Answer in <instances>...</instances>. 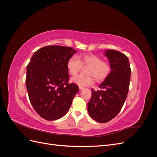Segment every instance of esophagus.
Returning a JSON list of instances; mask_svg holds the SVG:
<instances>
[{"label": "esophagus", "mask_w": 157, "mask_h": 157, "mask_svg": "<svg viewBox=\"0 0 157 157\" xmlns=\"http://www.w3.org/2000/svg\"><path fill=\"white\" fill-rule=\"evenodd\" d=\"M83 88H84V87H83V86H79V90H82Z\"/></svg>", "instance_id": "34e87169"}]
</instances>
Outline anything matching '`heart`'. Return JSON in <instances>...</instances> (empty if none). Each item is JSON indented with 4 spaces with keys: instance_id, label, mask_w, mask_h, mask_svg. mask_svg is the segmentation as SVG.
Masks as SVG:
<instances>
[{
    "instance_id": "1",
    "label": "heart",
    "mask_w": 157,
    "mask_h": 157,
    "mask_svg": "<svg viewBox=\"0 0 157 157\" xmlns=\"http://www.w3.org/2000/svg\"><path fill=\"white\" fill-rule=\"evenodd\" d=\"M82 65L88 66L86 73L88 75H78L71 78V82L79 86H86L94 82V78L97 81H101L106 78L111 73V66L108 61L94 54H84L79 57L73 56L68 59L67 68L69 73L75 76L82 67Z\"/></svg>"
}]
</instances>
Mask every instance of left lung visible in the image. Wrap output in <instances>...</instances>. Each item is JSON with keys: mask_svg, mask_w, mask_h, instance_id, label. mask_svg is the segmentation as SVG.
Listing matches in <instances>:
<instances>
[{"mask_svg": "<svg viewBox=\"0 0 157 157\" xmlns=\"http://www.w3.org/2000/svg\"><path fill=\"white\" fill-rule=\"evenodd\" d=\"M111 66V73L99 87L92 89V97L88 103V111L94 120L105 123L115 118L121 110L130 86L131 69L128 57L115 50L105 52Z\"/></svg>", "mask_w": 157, "mask_h": 157, "instance_id": "obj_1", "label": "left lung"}]
</instances>
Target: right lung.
Returning a JSON list of instances; mask_svg holds the SVG:
<instances>
[{"instance_id": "add662e5", "label": "right lung", "mask_w": 157, "mask_h": 157, "mask_svg": "<svg viewBox=\"0 0 157 157\" xmlns=\"http://www.w3.org/2000/svg\"><path fill=\"white\" fill-rule=\"evenodd\" d=\"M77 52L63 46H47L36 51L27 67L25 79L33 107L47 121L63 117L79 88L69 84L68 59Z\"/></svg>"}]
</instances>
